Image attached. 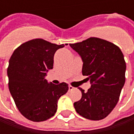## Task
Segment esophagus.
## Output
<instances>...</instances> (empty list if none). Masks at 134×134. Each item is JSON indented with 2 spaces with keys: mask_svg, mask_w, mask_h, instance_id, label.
<instances>
[{
  "mask_svg": "<svg viewBox=\"0 0 134 134\" xmlns=\"http://www.w3.org/2000/svg\"><path fill=\"white\" fill-rule=\"evenodd\" d=\"M69 91H71V90H74V87H73L72 86L69 85Z\"/></svg>",
  "mask_w": 134,
  "mask_h": 134,
  "instance_id": "esophagus-1",
  "label": "esophagus"
}]
</instances>
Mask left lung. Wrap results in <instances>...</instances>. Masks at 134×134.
Returning a JSON list of instances; mask_svg holds the SVG:
<instances>
[{
    "instance_id": "8db88e82",
    "label": "left lung",
    "mask_w": 134,
    "mask_h": 134,
    "mask_svg": "<svg viewBox=\"0 0 134 134\" xmlns=\"http://www.w3.org/2000/svg\"><path fill=\"white\" fill-rule=\"evenodd\" d=\"M83 62L82 74L87 76L91 87L74 103L76 112L90 120L106 118L117 104L125 82L126 63L120 48L104 39L90 37L70 44Z\"/></svg>"
}]
</instances>
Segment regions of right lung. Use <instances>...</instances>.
I'll return each mask as SVG.
<instances>
[{
	"label": "right lung",
	"mask_w": 134,
	"mask_h": 134,
	"mask_svg": "<svg viewBox=\"0 0 134 134\" xmlns=\"http://www.w3.org/2000/svg\"><path fill=\"white\" fill-rule=\"evenodd\" d=\"M64 46L42 39H32L18 46L9 59V90L19 112L30 121L51 118L57 112L59 98L69 90L64 82L56 85L44 78L53 68L55 52Z\"/></svg>",
	"instance_id": "1"
}]
</instances>
